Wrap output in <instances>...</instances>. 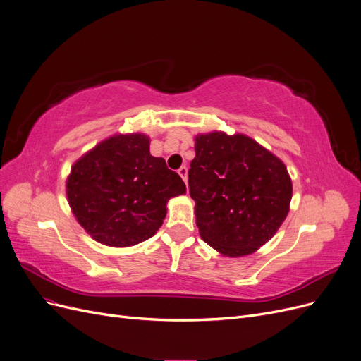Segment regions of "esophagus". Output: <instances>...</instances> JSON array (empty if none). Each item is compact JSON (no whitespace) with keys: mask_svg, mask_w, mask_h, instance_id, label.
Wrapping results in <instances>:
<instances>
[{"mask_svg":"<svg viewBox=\"0 0 361 361\" xmlns=\"http://www.w3.org/2000/svg\"><path fill=\"white\" fill-rule=\"evenodd\" d=\"M178 173H179V176L183 179V182L187 183V179H188V170H187V167H180L178 170Z\"/></svg>","mask_w":361,"mask_h":361,"instance_id":"obj_1","label":"esophagus"}]
</instances>
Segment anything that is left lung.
Returning <instances> with one entry per match:
<instances>
[{"instance_id":"left-lung-1","label":"left lung","mask_w":361,"mask_h":361,"mask_svg":"<svg viewBox=\"0 0 361 361\" xmlns=\"http://www.w3.org/2000/svg\"><path fill=\"white\" fill-rule=\"evenodd\" d=\"M194 141L188 183L202 239L227 257L255 253L288 216L285 162L244 134L212 130Z\"/></svg>"}]
</instances>
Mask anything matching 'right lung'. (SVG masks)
<instances>
[{
    "label": "right lung",
    "mask_w": 361,
    "mask_h": 361,
    "mask_svg": "<svg viewBox=\"0 0 361 361\" xmlns=\"http://www.w3.org/2000/svg\"><path fill=\"white\" fill-rule=\"evenodd\" d=\"M146 134H116L78 159L66 179L76 221L99 244L125 248L152 238L167 202L187 192L164 158L150 155Z\"/></svg>",
    "instance_id": "obj_1"
}]
</instances>
